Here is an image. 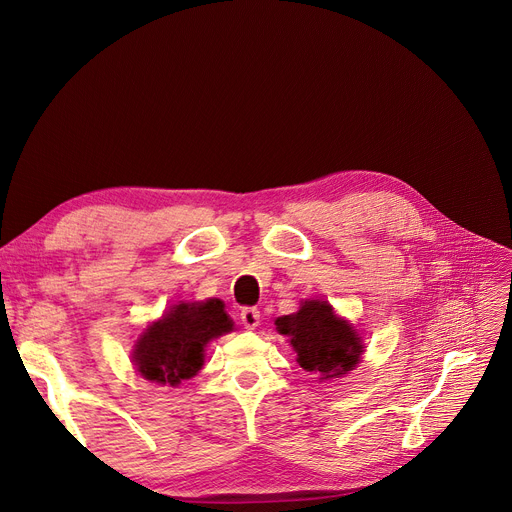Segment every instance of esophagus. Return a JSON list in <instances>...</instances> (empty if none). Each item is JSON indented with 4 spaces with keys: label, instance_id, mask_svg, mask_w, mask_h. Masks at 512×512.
<instances>
[{
    "label": "esophagus",
    "instance_id": "obj_1",
    "mask_svg": "<svg viewBox=\"0 0 512 512\" xmlns=\"http://www.w3.org/2000/svg\"><path fill=\"white\" fill-rule=\"evenodd\" d=\"M239 319H241L243 327L252 331L260 325V310L258 308H243L241 314H239Z\"/></svg>",
    "mask_w": 512,
    "mask_h": 512
}]
</instances>
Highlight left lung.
Returning a JSON list of instances; mask_svg holds the SVG:
<instances>
[{
	"label": "left lung",
	"instance_id": "obj_1",
	"mask_svg": "<svg viewBox=\"0 0 512 512\" xmlns=\"http://www.w3.org/2000/svg\"><path fill=\"white\" fill-rule=\"evenodd\" d=\"M275 325L289 337L300 367L321 381L350 373L364 352L358 331L325 300H304L298 312L279 316Z\"/></svg>",
	"mask_w": 512,
	"mask_h": 512
}]
</instances>
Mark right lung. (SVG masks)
Listing matches in <instances>:
<instances>
[{"label":"right lung","mask_w":512,"mask_h":512,"mask_svg":"<svg viewBox=\"0 0 512 512\" xmlns=\"http://www.w3.org/2000/svg\"><path fill=\"white\" fill-rule=\"evenodd\" d=\"M229 331L233 321L218 298L181 302L141 333L133 362L143 379L177 387L200 373L206 344Z\"/></svg>","instance_id":"1"}]
</instances>
